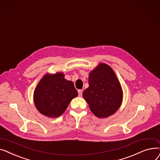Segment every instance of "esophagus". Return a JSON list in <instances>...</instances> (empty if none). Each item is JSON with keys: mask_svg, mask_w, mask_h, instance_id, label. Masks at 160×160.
Here are the masks:
<instances>
[{"mask_svg": "<svg viewBox=\"0 0 160 160\" xmlns=\"http://www.w3.org/2000/svg\"><path fill=\"white\" fill-rule=\"evenodd\" d=\"M83 90H78V94H79V96H81L82 94Z\"/></svg>", "mask_w": 160, "mask_h": 160, "instance_id": "esophagus-1", "label": "esophagus"}]
</instances>
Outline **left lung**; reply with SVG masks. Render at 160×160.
Returning <instances> with one entry per match:
<instances>
[{
    "label": "left lung",
    "instance_id": "1",
    "mask_svg": "<svg viewBox=\"0 0 160 160\" xmlns=\"http://www.w3.org/2000/svg\"><path fill=\"white\" fill-rule=\"evenodd\" d=\"M88 85L82 96L96 117L108 118L118 110L122 102L123 91L111 66L99 64L89 73Z\"/></svg>",
    "mask_w": 160,
    "mask_h": 160
}]
</instances>
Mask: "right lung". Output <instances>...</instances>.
<instances>
[{"label":"right lung","instance_id":"right-lung-1","mask_svg":"<svg viewBox=\"0 0 160 160\" xmlns=\"http://www.w3.org/2000/svg\"><path fill=\"white\" fill-rule=\"evenodd\" d=\"M78 96L73 82L64 78L62 72L46 73L34 91L35 107L41 114L57 118L66 110L72 99Z\"/></svg>","mask_w":160,"mask_h":160}]
</instances>
